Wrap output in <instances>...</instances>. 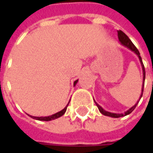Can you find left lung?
Returning <instances> with one entry per match:
<instances>
[{
  "label": "left lung",
  "instance_id": "obj_1",
  "mask_svg": "<svg viewBox=\"0 0 153 153\" xmlns=\"http://www.w3.org/2000/svg\"><path fill=\"white\" fill-rule=\"evenodd\" d=\"M118 38H119V40L120 42V43L123 44L124 46L125 47H127L128 48H129L130 50L133 51L134 52L138 55V58H139V60H140V62H141V65H142V68H143V88H142V93H141V96H140V99H141L142 96H143V87H144V80H145V68H144V65H143V61H142V58L140 56V53H139V51L137 49V47H135L134 43L132 42L131 40L128 38V37L127 35L125 34L124 32H122L121 30H119L118 31ZM139 99V100H140ZM139 102V101H138ZM138 102L136 104H135L134 106H132L131 108L129 110H128L124 114H115V113H111V112H108V111H104V110L101 107V106L97 104V102L96 105L97 106V108L99 110V111L102 114H103L104 115H106V116H111V117H113V118H119V117H122V116H125V115H128V114H130V113L135 109V107L137 106V104L138 103Z\"/></svg>",
  "mask_w": 153,
  "mask_h": 153
}]
</instances>
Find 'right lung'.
Returning a JSON list of instances; mask_svg holds the SVG:
<instances>
[{
  "instance_id": "add662e5",
  "label": "right lung",
  "mask_w": 153,
  "mask_h": 153,
  "mask_svg": "<svg viewBox=\"0 0 153 153\" xmlns=\"http://www.w3.org/2000/svg\"><path fill=\"white\" fill-rule=\"evenodd\" d=\"M77 82H78V80H76V81H74V85H75L77 83ZM67 106H68V105H67L65 108H64L62 111H59V112L56 113V114H54V115H50V116H46V117H36V116H31L32 118L33 119H35V120H43V121H49V120H55V119H57L59 118V117H60L61 115H63L64 114H65V112L66 111V109H67Z\"/></svg>"
}]
</instances>
